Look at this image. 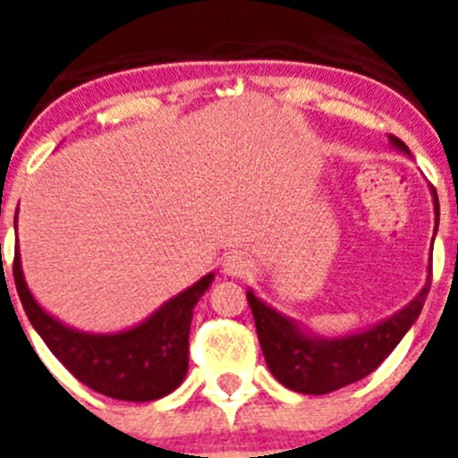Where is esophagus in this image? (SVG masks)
Returning <instances> with one entry per match:
<instances>
[{
	"label": "esophagus",
	"instance_id": "obj_1",
	"mask_svg": "<svg viewBox=\"0 0 458 458\" xmlns=\"http://www.w3.org/2000/svg\"><path fill=\"white\" fill-rule=\"evenodd\" d=\"M222 270H225L226 275H232V277H248V275H252L254 264L245 257V254L233 252L222 261Z\"/></svg>",
	"mask_w": 458,
	"mask_h": 458
}]
</instances>
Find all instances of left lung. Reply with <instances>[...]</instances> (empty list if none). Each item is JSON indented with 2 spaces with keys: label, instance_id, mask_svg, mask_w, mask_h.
<instances>
[{
  "label": "left lung",
  "instance_id": "obj_1",
  "mask_svg": "<svg viewBox=\"0 0 458 458\" xmlns=\"http://www.w3.org/2000/svg\"><path fill=\"white\" fill-rule=\"evenodd\" d=\"M390 141L399 151L411 153L399 137L390 135ZM431 192H434L436 229H438V194L436 190ZM428 279H431V270H428ZM428 279L424 289L403 310L396 311L394 317L376 323L369 330L337 339L310 335L298 323L279 314L264 301H259L252 291H248V302L252 307L266 365L282 386L293 392H302V394H327V392L365 378L394 351L412 323L418 321L428 289H431Z\"/></svg>",
  "mask_w": 458,
  "mask_h": 458
}]
</instances>
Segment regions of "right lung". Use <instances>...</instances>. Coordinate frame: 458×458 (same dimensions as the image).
Wrapping results in <instances>:
<instances>
[{
  "label": "right lung",
  "instance_id": "obj_1",
  "mask_svg": "<svg viewBox=\"0 0 458 458\" xmlns=\"http://www.w3.org/2000/svg\"><path fill=\"white\" fill-rule=\"evenodd\" d=\"M216 275L165 302L140 326L114 335L80 333L50 317L24 282L20 252L15 250L13 279L27 318L47 349L78 380L91 390L121 402H153L169 394L188 374V337L192 310Z\"/></svg>",
  "mask_w": 458,
  "mask_h": 458
}]
</instances>
